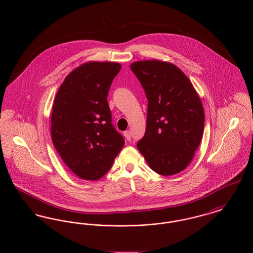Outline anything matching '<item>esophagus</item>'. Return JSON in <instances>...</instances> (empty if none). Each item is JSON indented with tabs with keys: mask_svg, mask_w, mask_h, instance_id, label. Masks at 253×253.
I'll return each mask as SVG.
<instances>
[{
	"mask_svg": "<svg viewBox=\"0 0 253 253\" xmlns=\"http://www.w3.org/2000/svg\"><path fill=\"white\" fill-rule=\"evenodd\" d=\"M124 135H125V137H126V139L127 141H130V139H131V132H130V130L125 131V132H124Z\"/></svg>",
	"mask_w": 253,
	"mask_h": 253,
	"instance_id": "34e87169",
	"label": "esophagus"
}]
</instances>
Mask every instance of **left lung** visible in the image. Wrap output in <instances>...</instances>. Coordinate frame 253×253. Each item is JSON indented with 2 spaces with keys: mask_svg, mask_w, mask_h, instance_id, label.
<instances>
[{
  "mask_svg": "<svg viewBox=\"0 0 253 253\" xmlns=\"http://www.w3.org/2000/svg\"><path fill=\"white\" fill-rule=\"evenodd\" d=\"M130 69L148 100L146 130L137 148L155 172L176 174L187 168L201 143L202 101L187 76L172 63L136 61Z\"/></svg>",
  "mask_w": 253,
  "mask_h": 253,
  "instance_id": "1",
  "label": "left lung"
}]
</instances>
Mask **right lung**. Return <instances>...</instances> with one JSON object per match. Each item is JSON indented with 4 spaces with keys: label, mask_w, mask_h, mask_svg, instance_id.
<instances>
[{
    "label": "right lung",
    "mask_w": 253,
    "mask_h": 253,
    "mask_svg": "<svg viewBox=\"0 0 253 253\" xmlns=\"http://www.w3.org/2000/svg\"><path fill=\"white\" fill-rule=\"evenodd\" d=\"M122 66L87 62L60 85L51 114V139L65 165L84 180H98L125 145L112 125L107 96Z\"/></svg>",
    "instance_id": "add662e5"
}]
</instances>
